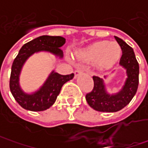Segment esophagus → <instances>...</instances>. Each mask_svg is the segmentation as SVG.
<instances>
[{
	"instance_id": "34e87169",
	"label": "esophagus",
	"mask_w": 148,
	"mask_h": 148,
	"mask_svg": "<svg viewBox=\"0 0 148 148\" xmlns=\"http://www.w3.org/2000/svg\"><path fill=\"white\" fill-rule=\"evenodd\" d=\"M82 69H77L76 71H75V72H74V74H75V77H77L80 74H82Z\"/></svg>"
}]
</instances>
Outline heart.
Masks as SVG:
<instances>
[{
    "label": "heart",
    "instance_id": "b5f03b06",
    "mask_svg": "<svg viewBox=\"0 0 148 148\" xmlns=\"http://www.w3.org/2000/svg\"><path fill=\"white\" fill-rule=\"evenodd\" d=\"M121 48L117 43L100 41L80 50L77 53V58L86 62L96 61V66L100 70L112 67L119 61Z\"/></svg>",
    "mask_w": 148,
    "mask_h": 148
}]
</instances>
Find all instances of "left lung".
<instances>
[{
  "label": "left lung",
  "mask_w": 148,
  "mask_h": 148,
  "mask_svg": "<svg viewBox=\"0 0 148 148\" xmlns=\"http://www.w3.org/2000/svg\"><path fill=\"white\" fill-rule=\"evenodd\" d=\"M114 38L122 49L119 65L126 69L127 78L123 88L118 93L109 94L106 91L104 80L99 77H93L94 88L86 94V99L92 109L100 112H117L122 110L134 98L138 86L139 66L134 49L121 38L116 36Z\"/></svg>",
  "instance_id": "left-lung-1"
}]
</instances>
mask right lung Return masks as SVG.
<instances>
[{
    "instance_id": "obj_1",
    "label": "right lung",
    "mask_w": 148,
    "mask_h": 148,
    "mask_svg": "<svg viewBox=\"0 0 148 148\" xmlns=\"http://www.w3.org/2000/svg\"><path fill=\"white\" fill-rule=\"evenodd\" d=\"M65 43L66 39L63 37L43 35L25 43L20 49L11 66L10 90L14 99L22 108L30 111L48 110L55 103L62 86L73 78V73L63 76L53 71L43 86L32 94L25 93L20 88L19 82L21 69L31 55L44 51L62 58L63 53L60 48Z\"/></svg>"
}]
</instances>
